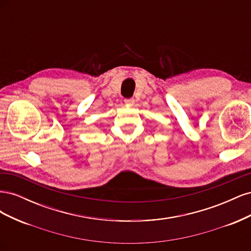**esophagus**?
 Here are the masks:
<instances>
[{
    "mask_svg": "<svg viewBox=\"0 0 251 251\" xmlns=\"http://www.w3.org/2000/svg\"><path fill=\"white\" fill-rule=\"evenodd\" d=\"M125 102L126 103V104H134V102H135V100L134 98H126L125 100Z\"/></svg>",
    "mask_w": 251,
    "mask_h": 251,
    "instance_id": "obj_1",
    "label": "esophagus"
}]
</instances>
